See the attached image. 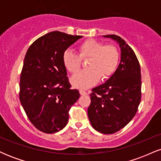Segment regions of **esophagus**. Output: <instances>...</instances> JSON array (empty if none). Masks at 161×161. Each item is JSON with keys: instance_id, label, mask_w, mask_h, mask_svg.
<instances>
[{"instance_id": "esophagus-1", "label": "esophagus", "mask_w": 161, "mask_h": 161, "mask_svg": "<svg viewBox=\"0 0 161 161\" xmlns=\"http://www.w3.org/2000/svg\"><path fill=\"white\" fill-rule=\"evenodd\" d=\"M79 93L81 94V95H86L88 94V92H87L86 90H84V89H80L79 90Z\"/></svg>"}]
</instances>
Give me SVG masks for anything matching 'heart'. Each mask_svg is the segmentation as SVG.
<instances>
[{
  "label": "heart",
  "instance_id": "heart-1",
  "mask_svg": "<svg viewBox=\"0 0 161 161\" xmlns=\"http://www.w3.org/2000/svg\"><path fill=\"white\" fill-rule=\"evenodd\" d=\"M78 53L67 50L63 55L65 68L75 73L81 68L82 59H88L87 67L75 74L71 79L75 87L81 89L87 88L97 83L101 79H108L115 73L119 61V53L115 45L95 39H88L80 44Z\"/></svg>",
  "mask_w": 161,
  "mask_h": 161
}]
</instances>
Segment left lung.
Segmentation results:
<instances>
[{
	"mask_svg": "<svg viewBox=\"0 0 161 161\" xmlns=\"http://www.w3.org/2000/svg\"><path fill=\"white\" fill-rule=\"evenodd\" d=\"M104 36L119 43L121 60L106 82L92 88L88 116L95 130L113 134L128 124L137 112L142 97L141 68L133 50L123 38Z\"/></svg>",
	"mask_w": 161,
	"mask_h": 161,
	"instance_id": "1",
	"label": "left lung"
}]
</instances>
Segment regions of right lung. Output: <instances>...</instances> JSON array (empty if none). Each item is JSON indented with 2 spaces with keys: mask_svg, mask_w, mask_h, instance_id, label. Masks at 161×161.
<instances>
[{
  "mask_svg": "<svg viewBox=\"0 0 161 161\" xmlns=\"http://www.w3.org/2000/svg\"><path fill=\"white\" fill-rule=\"evenodd\" d=\"M81 36L54 31L40 37L25 53L20 75L19 100L38 130L54 133L66 126L79 92L71 89L63 55Z\"/></svg>",
  "mask_w": 161,
  "mask_h": 161,
  "instance_id": "obj_1",
  "label": "right lung"
}]
</instances>
